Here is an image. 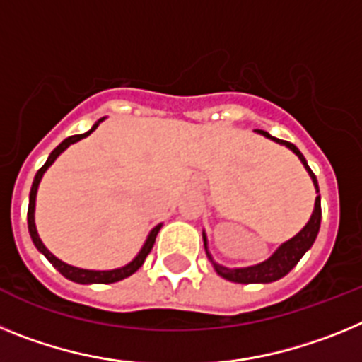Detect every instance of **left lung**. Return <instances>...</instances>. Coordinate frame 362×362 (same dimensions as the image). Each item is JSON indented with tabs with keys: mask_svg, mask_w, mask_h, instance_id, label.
<instances>
[{
	"mask_svg": "<svg viewBox=\"0 0 362 362\" xmlns=\"http://www.w3.org/2000/svg\"><path fill=\"white\" fill-rule=\"evenodd\" d=\"M255 134L259 136H264L267 139H272V141H276L277 145H283L286 146L288 150H292L296 153L299 161L303 163L305 166V170L308 172L310 179H312L313 188H315V194H319V185H317V177L313 175V172L310 170L308 163H306L305 156L299 152L296 145L288 141H283V139H277V137L270 136L268 132L264 130H254ZM319 226H321V196L315 197V204H313V212L310 216L308 223H306L299 232L293 235L292 239L288 241H284L283 245L277 246V250L263 261V263H257V264H252V267H243V268H228V267H223V264L216 263L212 257V254L209 252V239H206V232L203 230V243H204V252H206V257L210 259V263H212L214 270L217 272V276H221L223 279L226 281H232V283H241V284H254V283H274V281L281 279L299 263V259L306 254V252L312 248L313 241L317 238L319 233Z\"/></svg>",
	"mask_w": 362,
	"mask_h": 362,
	"instance_id": "obj_1",
	"label": "left lung"
}]
</instances>
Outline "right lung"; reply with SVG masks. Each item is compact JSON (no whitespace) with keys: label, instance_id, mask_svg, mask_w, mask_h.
<instances>
[{"label":"right lung","instance_id":"add662e5","mask_svg":"<svg viewBox=\"0 0 362 362\" xmlns=\"http://www.w3.org/2000/svg\"><path fill=\"white\" fill-rule=\"evenodd\" d=\"M101 121H105V117H101V119L95 121V123L92 124V129L86 130L85 134H78V136L66 137L65 141L59 143V145H57L56 148L50 152L47 163H45L40 170H37L36 177H34V183H32V188H30V196H28L27 221H28V232H30L32 243H34V246H36L37 250H40L45 257L49 259L50 263H52V267L56 268V270L59 272L63 277H66V279L74 281V283H79V284H110V283H117V281H121V279H127V277H130L132 274H136V272L143 267V263H145L146 255H148L150 250H152L153 243H156V238H158V232L161 230V226H163V223H159V225H156L152 230H150L148 235H146V239H145V243H143L141 250L137 252V255L132 259V261H130V263H127L124 267H119V268H112V270H86V268L72 267V264L65 263V261H62V259H57L56 255H54L52 252H50L49 248L43 245V241H41L40 233H37V228H36V216H34V214H36L37 188H40L41 179H43L45 172L49 170L50 166L54 165V161H56V159L59 158V156H62V153L65 152L70 145L81 141V139H85L86 136H90V134L98 129Z\"/></svg>","mask_w":362,"mask_h":362}]
</instances>
